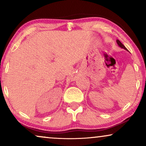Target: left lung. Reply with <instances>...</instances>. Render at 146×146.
<instances>
[{
    "label": "left lung",
    "instance_id": "left-lung-1",
    "mask_svg": "<svg viewBox=\"0 0 146 146\" xmlns=\"http://www.w3.org/2000/svg\"><path fill=\"white\" fill-rule=\"evenodd\" d=\"M116 42H117V44H118V46H119V47H120V48H123V49H125V50L128 51V50H127V49L126 48H125V46H124V45H123V44H122V43H121V42L119 40H116Z\"/></svg>",
    "mask_w": 146,
    "mask_h": 146
}]
</instances>
